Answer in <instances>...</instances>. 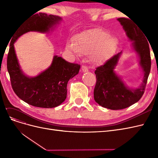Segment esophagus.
<instances>
[{
    "label": "esophagus",
    "mask_w": 158,
    "mask_h": 158,
    "mask_svg": "<svg viewBox=\"0 0 158 158\" xmlns=\"http://www.w3.org/2000/svg\"><path fill=\"white\" fill-rule=\"evenodd\" d=\"M82 71L84 72V73H85V72H88V69L86 66L83 65L82 66Z\"/></svg>",
    "instance_id": "esophagus-1"
}]
</instances>
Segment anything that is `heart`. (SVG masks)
I'll use <instances>...</instances> for the list:
<instances>
[{"label":"heart","mask_w":158,"mask_h":158,"mask_svg":"<svg viewBox=\"0 0 158 158\" xmlns=\"http://www.w3.org/2000/svg\"><path fill=\"white\" fill-rule=\"evenodd\" d=\"M116 41L109 33L95 30L76 38L75 44L67 45L66 49L75 54L92 55L95 61H100L112 53Z\"/></svg>","instance_id":"1"}]
</instances>
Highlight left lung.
Returning a JSON list of instances; mask_svg holds the SVG:
<instances>
[{
	"instance_id": "left-lung-1",
	"label": "left lung",
	"mask_w": 158,
	"mask_h": 158,
	"mask_svg": "<svg viewBox=\"0 0 158 158\" xmlns=\"http://www.w3.org/2000/svg\"><path fill=\"white\" fill-rule=\"evenodd\" d=\"M117 20L123 26L128 39L133 41L132 47L139 56L144 77L140 86L135 89H131L123 83L114 72L122 52L114 55L103 65L96 68L94 99L99 106L112 110L125 109L139 101L144 93L151 69L150 47L144 32L128 18H119Z\"/></svg>"
}]
</instances>
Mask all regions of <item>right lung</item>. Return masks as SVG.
Instances as JSON below:
<instances>
[{"label": "right lung", "instance_id": "right-lung-1", "mask_svg": "<svg viewBox=\"0 0 158 158\" xmlns=\"http://www.w3.org/2000/svg\"><path fill=\"white\" fill-rule=\"evenodd\" d=\"M61 19L59 16L41 12L33 14L18 26L12 35L7 57L11 85L18 97L31 106L42 108L59 106L66 98L69 80L78 74L80 65L69 63L55 55L47 70L35 77H27L20 69L14 44L26 32L49 31Z\"/></svg>", "mask_w": 158, "mask_h": 158}]
</instances>
